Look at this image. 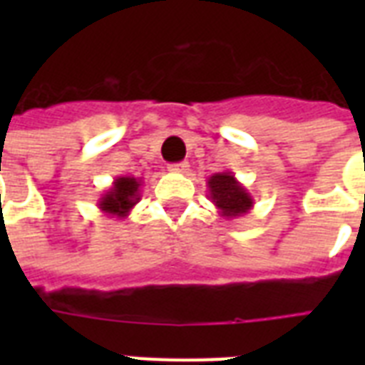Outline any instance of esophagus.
<instances>
[{
    "mask_svg": "<svg viewBox=\"0 0 365 365\" xmlns=\"http://www.w3.org/2000/svg\"><path fill=\"white\" fill-rule=\"evenodd\" d=\"M168 170L174 172V174H183V172H187L189 170V163H176V165H170L168 166Z\"/></svg>",
    "mask_w": 365,
    "mask_h": 365,
    "instance_id": "34e87169",
    "label": "esophagus"
}]
</instances>
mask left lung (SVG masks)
<instances>
[{"mask_svg": "<svg viewBox=\"0 0 365 365\" xmlns=\"http://www.w3.org/2000/svg\"><path fill=\"white\" fill-rule=\"evenodd\" d=\"M208 197L220 212V216L233 220L248 214L254 206V199L248 189L235 178L233 172H216L206 180Z\"/></svg>", "mask_w": 365, "mask_h": 365, "instance_id": "1", "label": "left lung"}]
</instances>
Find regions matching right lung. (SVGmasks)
<instances>
[{"label": "right lung", "instance_id": "1", "mask_svg": "<svg viewBox=\"0 0 365 365\" xmlns=\"http://www.w3.org/2000/svg\"><path fill=\"white\" fill-rule=\"evenodd\" d=\"M142 180L134 176H117L111 183V187L102 193L98 199V208L106 216L111 217H126L130 210L140 202L142 193H140Z\"/></svg>", "mask_w": 365, "mask_h": 365}]
</instances>
